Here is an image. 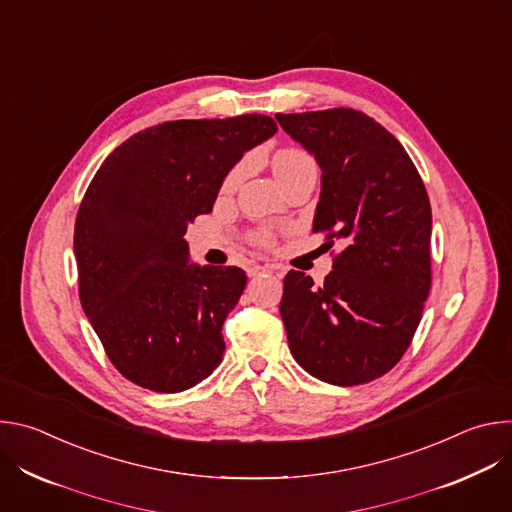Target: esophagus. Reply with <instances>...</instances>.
Returning <instances> with one entry per match:
<instances>
[{"mask_svg": "<svg viewBox=\"0 0 512 512\" xmlns=\"http://www.w3.org/2000/svg\"><path fill=\"white\" fill-rule=\"evenodd\" d=\"M277 267L275 265H253L247 269L249 277H261V275H267V273H275Z\"/></svg>", "mask_w": 512, "mask_h": 512, "instance_id": "obj_1", "label": "esophagus"}]
</instances>
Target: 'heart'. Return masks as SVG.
Returning a JSON list of instances; mask_svg holds the SVG:
<instances>
[{
    "label": "heart",
    "instance_id": "1",
    "mask_svg": "<svg viewBox=\"0 0 512 512\" xmlns=\"http://www.w3.org/2000/svg\"><path fill=\"white\" fill-rule=\"evenodd\" d=\"M308 156L304 154V152H300V150H281L275 158H273V172H275V176H279L281 172H285V170H289V168H294L296 164H300L302 160H306ZM237 176H239V170H235L231 176H229V184H233L235 180H237Z\"/></svg>",
    "mask_w": 512,
    "mask_h": 512
}]
</instances>
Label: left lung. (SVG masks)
Returning a JSON list of instances; mask_svg holds the SVG:
<instances>
[{
    "instance_id": "8db88e82",
    "label": "left lung",
    "mask_w": 512,
    "mask_h": 512,
    "mask_svg": "<svg viewBox=\"0 0 512 512\" xmlns=\"http://www.w3.org/2000/svg\"><path fill=\"white\" fill-rule=\"evenodd\" d=\"M322 170L314 231L342 241L316 287L291 269L279 304L289 350L312 377L369 383L401 360L431 285V206L403 145L354 109L277 113Z\"/></svg>"
}]
</instances>
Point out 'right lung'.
<instances>
[{"label": "right lung", "instance_id": "1", "mask_svg": "<svg viewBox=\"0 0 512 512\" xmlns=\"http://www.w3.org/2000/svg\"><path fill=\"white\" fill-rule=\"evenodd\" d=\"M275 131L257 113L166 121L123 141L91 180L75 223L79 296L131 383L178 393L221 364L223 324L247 275L192 263L184 235L245 152Z\"/></svg>", "mask_w": 512, "mask_h": 512}]
</instances>
